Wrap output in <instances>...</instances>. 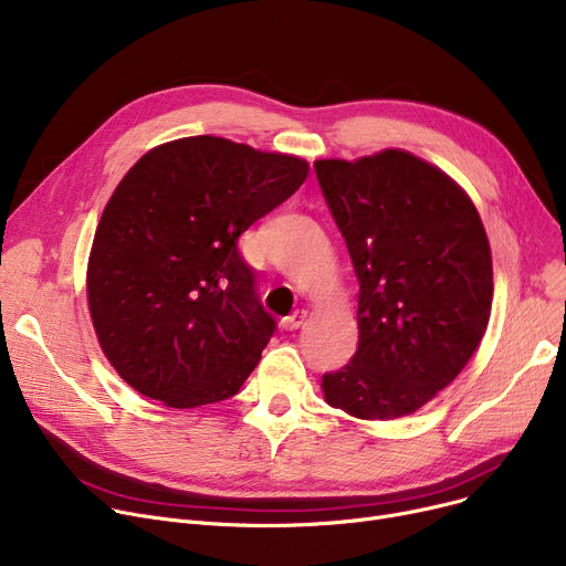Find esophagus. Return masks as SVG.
I'll use <instances>...</instances> for the list:
<instances>
[{"label":"esophagus","mask_w":566,"mask_h":566,"mask_svg":"<svg viewBox=\"0 0 566 566\" xmlns=\"http://www.w3.org/2000/svg\"><path fill=\"white\" fill-rule=\"evenodd\" d=\"M305 318H307V312H305V310H295L291 316H286V318L282 321V328H284V331H298L301 325L305 323Z\"/></svg>","instance_id":"1"}]
</instances>
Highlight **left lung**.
Here are the masks:
<instances>
[{"label":"left lung","instance_id":"left-lung-1","mask_svg":"<svg viewBox=\"0 0 566 566\" xmlns=\"http://www.w3.org/2000/svg\"><path fill=\"white\" fill-rule=\"evenodd\" d=\"M314 171L360 284L358 350L323 374L325 401L360 420L401 418L448 388L486 333L484 224L448 174L399 148Z\"/></svg>","mask_w":566,"mask_h":566}]
</instances>
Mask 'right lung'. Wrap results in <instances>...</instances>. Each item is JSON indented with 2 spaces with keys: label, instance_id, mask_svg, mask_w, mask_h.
<instances>
[{
  "label": "right lung",
  "instance_id": "obj_1",
  "mask_svg": "<svg viewBox=\"0 0 566 566\" xmlns=\"http://www.w3.org/2000/svg\"><path fill=\"white\" fill-rule=\"evenodd\" d=\"M305 160L199 135L156 146L116 186L86 271L103 353L171 408L233 397L275 333L238 238L303 186Z\"/></svg>",
  "mask_w": 566,
  "mask_h": 566
}]
</instances>
